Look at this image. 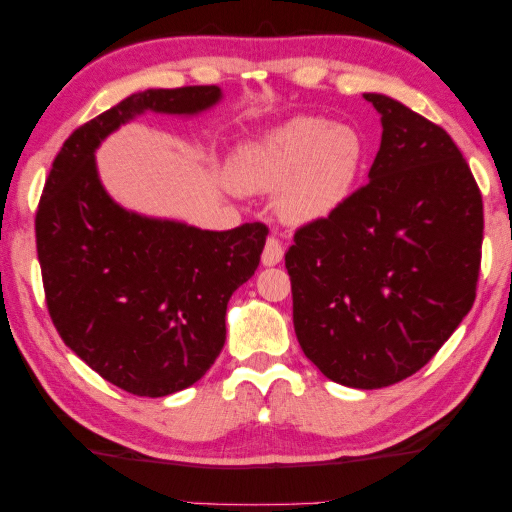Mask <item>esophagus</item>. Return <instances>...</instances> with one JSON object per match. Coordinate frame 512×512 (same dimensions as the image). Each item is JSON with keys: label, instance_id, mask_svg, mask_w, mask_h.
Here are the masks:
<instances>
[{"label": "esophagus", "instance_id": "obj_1", "mask_svg": "<svg viewBox=\"0 0 512 512\" xmlns=\"http://www.w3.org/2000/svg\"><path fill=\"white\" fill-rule=\"evenodd\" d=\"M283 258V245L276 238H267L265 242V249H263V256L261 261L265 267H272V265H279Z\"/></svg>", "mask_w": 512, "mask_h": 512}]
</instances>
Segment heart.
Instances as JSON below:
<instances>
[{
    "instance_id": "obj_1",
    "label": "heart",
    "mask_w": 512,
    "mask_h": 512,
    "mask_svg": "<svg viewBox=\"0 0 512 512\" xmlns=\"http://www.w3.org/2000/svg\"><path fill=\"white\" fill-rule=\"evenodd\" d=\"M365 140L351 124L295 115L231 152L226 179L238 192H274V211L290 226L331 217L354 192L365 163Z\"/></svg>"
}]
</instances>
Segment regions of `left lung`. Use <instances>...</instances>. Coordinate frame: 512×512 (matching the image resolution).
Masks as SVG:
<instances>
[{
    "label": "left lung",
    "mask_w": 512,
    "mask_h": 512,
    "mask_svg": "<svg viewBox=\"0 0 512 512\" xmlns=\"http://www.w3.org/2000/svg\"><path fill=\"white\" fill-rule=\"evenodd\" d=\"M370 183L295 233L292 322L326 379L376 390L429 363L476 297L483 201L445 129L381 92Z\"/></svg>",
    "instance_id": "8db88e82"
}]
</instances>
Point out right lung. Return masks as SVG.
<instances>
[{
  "label": "right lung",
  "instance_id": "right-lung-1",
  "mask_svg": "<svg viewBox=\"0 0 512 512\" xmlns=\"http://www.w3.org/2000/svg\"><path fill=\"white\" fill-rule=\"evenodd\" d=\"M222 97L220 86L133 92L63 142L40 197L36 245L56 331L131 395L167 397L211 370L226 304L261 263L267 226L206 231L129 211L108 195L95 154L140 115L197 117Z\"/></svg>",
  "mask_w": 512,
  "mask_h": 512
}]
</instances>
